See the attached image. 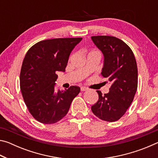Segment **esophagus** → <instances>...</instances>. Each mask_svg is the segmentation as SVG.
I'll list each match as a JSON object with an SVG mask.
<instances>
[{
    "mask_svg": "<svg viewBox=\"0 0 158 158\" xmlns=\"http://www.w3.org/2000/svg\"><path fill=\"white\" fill-rule=\"evenodd\" d=\"M88 89V88L87 87H85V86H82V87H81V91H85V90H87Z\"/></svg>",
    "mask_w": 158,
    "mask_h": 158,
    "instance_id": "34e87169",
    "label": "esophagus"
}]
</instances>
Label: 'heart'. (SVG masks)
<instances>
[{
	"instance_id": "obj_1",
	"label": "heart",
	"mask_w": 158,
	"mask_h": 158,
	"mask_svg": "<svg viewBox=\"0 0 158 158\" xmlns=\"http://www.w3.org/2000/svg\"><path fill=\"white\" fill-rule=\"evenodd\" d=\"M98 53V52H97Z\"/></svg>"
}]
</instances>
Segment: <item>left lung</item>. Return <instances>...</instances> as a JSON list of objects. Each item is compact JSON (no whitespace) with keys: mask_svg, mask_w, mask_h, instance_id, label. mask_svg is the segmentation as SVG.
<instances>
[{"mask_svg":"<svg viewBox=\"0 0 158 158\" xmlns=\"http://www.w3.org/2000/svg\"><path fill=\"white\" fill-rule=\"evenodd\" d=\"M91 39L103 53L102 74L111 84L109 92L104 95L97 90L99 100L91 110L101 120L116 121L127 111L137 91V62L132 49L121 40L107 35L92 36Z\"/></svg>","mask_w":158,"mask_h":158,"instance_id":"obj_1","label":"left lung"}]
</instances>
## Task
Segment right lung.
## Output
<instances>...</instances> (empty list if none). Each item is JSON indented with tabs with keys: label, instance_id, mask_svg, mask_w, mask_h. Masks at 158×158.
Wrapping results in <instances>:
<instances>
[{
	"label": "right lung",
	"instance_id": "right-lung-1",
	"mask_svg": "<svg viewBox=\"0 0 158 158\" xmlns=\"http://www.w3.org/2000/svg\"><path fill=\"white\" fill-rule=\"evenodd\" d=\"M81 37L45 40L26 53L20 72V89L30 114L43 124L60 121L68 112L80 88L72 85L56 91L58 71L65 72L72 50Z\"/></svg>",
	"mask_w": 158,
	"mask_h": 158
}]
</instances>
